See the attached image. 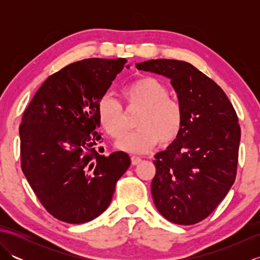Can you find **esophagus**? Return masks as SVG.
I'll return each mask as SVG.
<instances>
[{"mask_svg":"<svg viewBox=\"0 0 260 260\" xmlns=\"http://www.w3.org/2000/svg\"><path fill=\"white\" fill-rule=\"evenodd\" d=\"M131 161H132V164H133V165H137V164H139V163L142 161V158L139 157V156L133 155V156L131 157Z\"/></svg>","mask_w":260,"mask_h":260,"instance_id":"esophagus-1","label":"esophagus"}]
</instances>
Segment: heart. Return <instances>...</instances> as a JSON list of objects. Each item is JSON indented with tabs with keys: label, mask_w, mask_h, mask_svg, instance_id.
<instances>
[{
	"label": "heart",
	"mask_w": 260,
	"mask_h": 260,
	"mask_svg": "<svg viewBox=\"0 0 260 260\" xmlns=\"http://www.w3.org/2000/svg\"><path fill=\"white\" fill-rule=\"evenodd\" d=\"M168 87L153 77H141L120 89V98L127 109H141L135 126L126 134L118 147L131 153H146L159 142L169 145L178 139L183 126L181 104L169 97ZM97 118L109 137L118 140L124 134V110L112 96L105 95L97 105Z\"/></svg>",
	"instance_id": "obj_1"
}]
</instances>
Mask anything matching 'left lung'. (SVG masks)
<instances>
[{"mask_svg":"<svg viewBox=\"0 0 260 260\" xmlns=\"http://www.w3.org/2000/svg\"><path fill=\"white\" fill-rule=\"evenodd\" d=\"M136 68L170 78L183 110L179 137L154 156V204L175 224L200 222L235 182L240 143L238 116L221 88L189 62L156 59L137 63Z\"/></svg>","mask_w":260,"mask_h":260,"instance_id":"left-lung-1","label":"left lung"}]
</instances>
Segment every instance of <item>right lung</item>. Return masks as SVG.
Returning a JSON list of instances; mask_svg holds the SVG:
<instances>
[{"instance_id": "1", "label": "right lung", "mask_w": 260, "mask_h": 260, "mask_svg": "<svg viewBox=\"0 0 260 260\" xmlns=\"http://www.w3.org/2000/svg\"><path fill=\"white\" fill-rule=\"evenodd\" d=\"M126 63L125 58H90L66 66L48 77L22 116V172L60 221L85 223L102 214L131 165L125 152L101 155L96 131L99 99Z\"/></svg>"}]
</instances>
